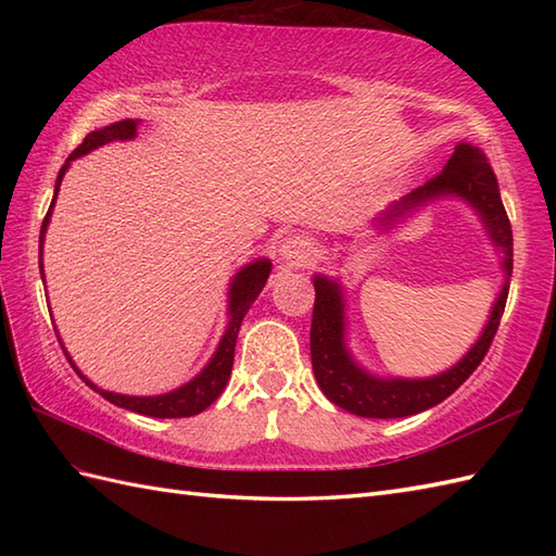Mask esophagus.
Segmentation results:
<instances>
[{"mask_svg": "<svg viewBox=\"0 0 556 556\" xmlns=\"http://www.w3.org/2000/svg\"><path fill=\"white\" fill-rule=\"evenodd\" d=\"M313 255V245L303 236H289V239L279 245V260L289 267H303Z\"/></svg>", "mask_w": 556, "mask_h": 556, "instance_id": "1", "label": "esophagus"}]
</instances>
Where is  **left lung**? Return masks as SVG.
I'll return each instance as SVG.
<instances>
[{
	"instance_id": "left-lung-1",
	"label": "left lung",
	"mask_w": 556,
	"mask_h": 556,
	"mask_svg": "<svg viewBox=\"0 0 556 556\" xmlns=\"http://www.w3.org/2000/svg\"><path fill=\"white\" fill-rule=\"evenodd\" d=\"M456 195L473 207L482 224H485L492 245L502 253L504 287L500 299L494 301L490 320L482 334L468 353L452 368L434 375L420 377V380H404V377H375L353 361L346 349V317H344V293L339 281L315 275V305L311 325V361L315 380L323 394L361 418H406L416 416L442 404L464 384L478 365L497 334L500 320L504 315L506 296H509V279L514 269V236L511 224L506 217L504 203L500 198L497 176H494L485 152L470 143H458L454 155L448 157L446 167L425 186L404 195L399 203L389 205L377 222L380 229H392L396 222L408 217L410 212L432 203L437 198Z\"/></svg>"
}]
</instances>
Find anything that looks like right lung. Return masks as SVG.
<instances>
[{
	"label": "right lung",
	"instance_id": "obj_1",
	"mask_svg": "<svg viewBox=\"0 0 556 556\" xmlns=\"http://www.w3.org/2000/svg\"><path fill=\"white\" fill-rule=\"evenodd\" d=\"M138 124L140 119H122V122H114L104 128H98V131L88 134L83 138V143L71 152L68 160L64 162V167L59 169L56 176V184H54V198H52V205L47 210V215L42 219V227H40V275L45 281V271H42V243H45V231H47V224H50L52 217V207H54V200L59 193V186H62L64 174L68 169V164L74 162L80 155H88L90 150H96L104 143H112V140H131L138 134ZM271 271V263L267 257H260L253 260L251 265L241 267L236 271L231 285H229V325L224 329V337L219 339V346L217 351L212 353L210 363L205 365L203 370H200L191 382H186L184 387L174 389L169 394H157V396H126V394H114V392H104V389L92 384L86 375H83L71 356L66 353L62 339H59V344H62L66 358L71 363V368H74L80 380H86V384H90L96 392L108 399L110 404L119 406V408H128L134 413H140V416H152V418H191L198 416L200 410H205L212 401H217V396L224 392V387L229 382V375L233 368V349H236V337H239V329L243 317L248 313V308L255 303V299L260 296V291H263L265 281Z\"/></svg>",
	"mask_w": 556,
	"mask_h": 556
}]
</instances>
